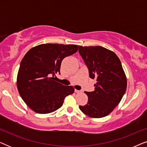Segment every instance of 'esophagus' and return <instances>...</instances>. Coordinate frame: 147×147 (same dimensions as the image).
I'll list each match as a JSON object with an SVG mask.
<instances>
[{"instance_id": "obj_1", "label": "esophagus", "mask_w": 147, "mask_h": 147, "mask_svg": "<svg viewBox=\"0 0 147 147\" xmlns=\"http://www.w3.org/2000/svg\"><path fill=\"white\" fill-rule=\"evenodd\" d=\"M75 92H76V93H80V92H81V91H80V90H75Z\"/></svg>"}]
</instances>
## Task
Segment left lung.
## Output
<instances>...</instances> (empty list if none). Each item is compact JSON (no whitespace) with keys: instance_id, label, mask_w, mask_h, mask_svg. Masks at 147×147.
<instances>
[{"instance_id":"obj_1","label":"left lung","mask_w":147,"mask_h":147,"mask_svg":"<svg viewBox=\"0 0 147 147\" xmlns=\"http://www.w3.org/2000/svg\"><path fill=\"white\" fill-rule=\"evenodd\" d=\"M79 53L90 77L96 80L94 91L85 92L88 104L79 108L90 118L104 117L113 111L126 92L127 80L121 62L114 52L101 46L79 45Z\"/></svg>"}]
</instances>
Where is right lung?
<instances>
[{"mask_svg": "<svg viewBox=\"0 0 147 147\" xmlns=\"http://www.w3.org/2000/svg\"><path fill=\"white\" fill-rule=\"evenodd\" d=\"M78 50L77 45L46 43L31 48L21 62L17 78L20 96L34 112L48 114L59 109L66 96L74 92L71 86L55 81L64 58Z\"/></svg>", "mask_w": 147, "mask_h": 147, "instance_id": "1", "label": "right lung"}]
</instances>
